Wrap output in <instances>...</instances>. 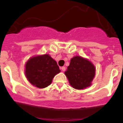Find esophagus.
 <instances>
[{
	"label": "esophagus",
	"mask_w": 123,
	"mask_h": 123,
	"mask_svg": "<svg viewBox=\"0 0 123 123\" xmlns=\"http://www.w3.org/2000/svg\"><path fill=\"white\" fill-rule=\"evenodd\" d=\"M61 69H62L63 71H65V69H66V68H65V67H61Z\"/></svg>",
	"instance_id": "1"
}]
</instances>
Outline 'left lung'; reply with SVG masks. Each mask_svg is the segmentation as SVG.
<instances>
[{
	"label": "left lung",
	"mask_w": 123,
	"mask_h": 123,
	"mask_svg": "<svg viewBox=\"0 0 123 123\" xmlns=\"http://www.w3.org/2000/svg\"><path fill=\"white\" fill-rule=\"evenodd\" d=\"M94 65L80 56H74L65 72L70 85L76 89H83L91 85L95 76Z\"/></svg>",
	"instance_id": "1"
}]
</instances>
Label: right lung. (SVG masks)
<instances>
[{
  "label": "right lung",
  "instance_id": "obj_1",
  "mask_svg": "<svg viewBox=\"0 0 123 123\" xmlns=\"http://www.w3.org/2000/svg\"><path fill=\"white\" fill-rule=\"evenodd\" d=\"M60 72L56 61L48 54L33 56L25 65V74L29 82L38 88L49 86L56 74Z\"/></svg>",
  "mask_w": 123,
  "mask_h": 123
}]
</instances>
